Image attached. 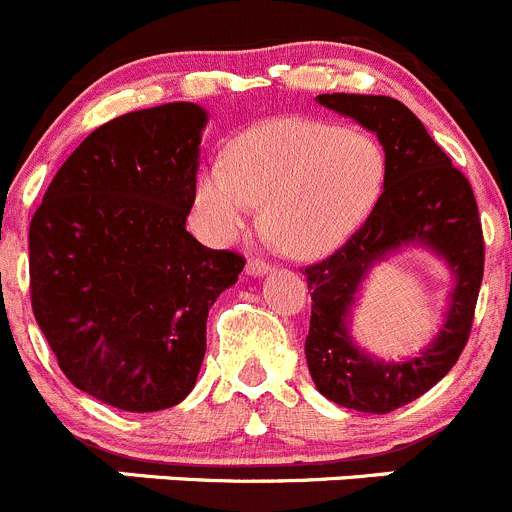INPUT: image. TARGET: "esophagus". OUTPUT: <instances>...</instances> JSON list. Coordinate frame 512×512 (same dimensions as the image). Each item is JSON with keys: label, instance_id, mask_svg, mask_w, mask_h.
<instances>
[{"label": "esophagus", "instance_id": "1", "mask_svg": "<svg viewBox=\"0 0 512 512\" xmlns=\"http://www.w3.org/2000/svg\"><path fill=\"white\" fill-rule=\"evenodd\" d=\"M270 270L272 262L262 260V257H250V260H247V272H250V275H265V272Z\"/></svg>", "mask_w": 512, "mask_h": 512}]
</instances>
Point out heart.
<instances>
[{"label": "heart", "mask_w": 512, "mask_h": 512, "mask_svg": "<svg viewBox=\"0 0 512 512\" xmlns=\"http://www.w3.org/2000/svg\"><path fill=\"white\" fill-rule=\"evenodd\" d=\"M384 181L379 143L310 118H278L240 136L227 161L199 176L197 204L212 240L240 232L262 204V222L285 252L336 250L366 219Z\"/></svg>", "instance_id": "obj_1"}]
</instances>
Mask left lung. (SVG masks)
I'll return each instance as SVG.
<instances>
[{
  "label": "left lung",
  "instance_id": "8db88e82",
  "mask_svg": "<svg viewBox=\"0 0 512 512\" xmlns=\"http://www.w3.org/2000/svg\"><path fill=\"white\" fill-rule=\"evenodd\" d=\"M318 103L374 131L386 166L384 191L364 224L333 255L303 270L313 300L305 358L326 399L356 412L389 414L432 389L465 351L485 272L480 214L467 176L407 105L389 95L353 93L318 95ZM409 241H424L448 257L458 275L453 308L427 352L404 365H381L352 346L345 318L368 267Z\"/></svg>",
  "mask_w": 512,
  "mask_h": 512
}]
</instances>
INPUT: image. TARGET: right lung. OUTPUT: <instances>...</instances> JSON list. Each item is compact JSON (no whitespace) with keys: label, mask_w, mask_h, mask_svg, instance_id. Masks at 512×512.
<instances>
[{"label":"right lung","mask_w":512,"mask_h":512,"mask_svg":"<svg viewBox=\"0 0 512 512\" xmlns=\"http://www.w3.org/2000/svg\"><path fill=\"white\" fill-rule=\"evenodd\" d=\"M194 103L95 128L30 222V298L70 384L123 412L179 404L207 351V315L245 257L186 232L197 197Z\"/></svg>","instance_id":"add662e5"}]
</instances>
